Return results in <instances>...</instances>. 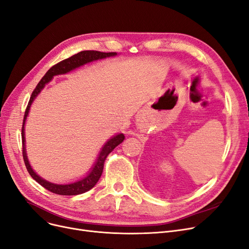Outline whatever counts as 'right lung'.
Instances as JSON below:
<instances>
[{"label": "right lung", "mask_w": 249, "mask_h": 249, "mask_svg": "<svg viewBox=\"0 0 249 249\" xmlns=\"http://www.w3.org/2000/svg\"><path fill=\"white\" fill-rule=\"evenodd\" d=\"M116 53L115 52H110V53H104V52H99V51H82L79 52L71 57H69L67 59H64V60L58 62L57 64H55L54 66H52L49 71L46 72V74L43 76V78L41 81L38 82L37 86L36 87V89L34 90L31 99H29V102L27 104L26 110L24 113V118H23V124H22V128H21V136H22V155H23V160L26 166V170L29 173V175L32 176V178H34L35 181H36L39 185H42L47 190L51 191L55 194H59V195H78V194H83L91 189L97 184V182L100 178L102 172H103V166H104V162L105 159L108 156V154L110 153L111 151H113V149L119 145L121 143H123V141L124 140V134H118L114 137H112L111 139L105 143V145L103 146V148L101 149V152L99 154L97 161L95 162L92 171L89 173V175L82 178V180L76 181L74 183L71 184H66V185H58V184H53L50 183L46 180H44L43 178H41L39 176H37L29 164L28 159L26 156V151H25V138H24V124L26 121V117L28 115V111L29 108H31V105L33 103V101L36 99V97L39 94L45 85L48 84L51 79L53 78L54 75H58V74H64L67 73L69 71H73V69L82 66L86 63L92 62L94 60H98V59H103L106 57H110V56H115Z\"/></svg>", "instance_id": "add662e5"}]
</instances>
